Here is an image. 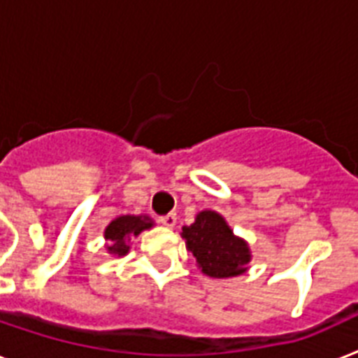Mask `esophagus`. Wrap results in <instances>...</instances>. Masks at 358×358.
Here are the masks:
<instances>
[{"label":"esophagus","instance_id":"esophagus-1","mask_svg":"<svg viewBox=\"0 0 358 358\" xmlns=\"http://www.w3.org/2000/svg\"><path fill=\"white\" fill-rule=\"evenodd\" d=\"M159 222L164 226H167V228H174V224H176V213H169L165 215V217H159Z\"/></svg>","mask_w":358,"mask_h":358}]
</instances>
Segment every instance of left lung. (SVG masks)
Here are the masks:
<instances>
[{
    "label": "left lung",
    "mask_w": 358,
    "mask_h": 358,
    "mask_svg": "<svg viewBox=\"0 0 358 358\" xmlns=\"http://www.w3.org/2000/svg\"><path fill=\"white\" fill-rule=\"evenodd\" d=\"M180 235L202 274L224 280L248 270L252 261L248 243L235 235L224 217L213 209L200 211L193 224L184 226Z\"/></svg>",
    "instance_id": "8db88e82"
}]
</instances>
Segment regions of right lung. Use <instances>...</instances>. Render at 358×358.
<instances>
[{
  "label": "right lung",
  "mask_w": 358,
  "mask_h": 358,
  "mask_svg": "<svg viewBox=\"0 0 358 358\" xmlns=\"http://www.w3.org/2000/svg\"><path fill=\"white\" fill-rule=\"evenodd\" d=\"M152 226L149 215H121L104 228V250L113 257H123L130 252V241Z\"/></svg>",
  "instance_id": "obj_1"
}]
</instances>
